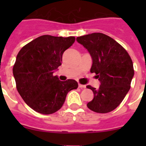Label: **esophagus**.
Segmentation results:
<instances>
[{
	"instance_id": "obj_1",
	"label": "esophagus",
	"mask_w": 146,
	"mask_h": 146,
	"mask_svg": "<svg viewBox=\"0 0 146 146\" xmlns=\"http://www.w3.org/2000/svg\"><path fill=\"white\" fill-rule=\"evenodd\" d=\"M79 88H80V89H84V88H86V86L85 85L79 84Z\"/></svg>"
}]
</instances>
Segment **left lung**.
<instances>
[{"instance_id": "1", "label": "left lung", "mask_w": 146, "mask_h": 146, "mask_svg": "<svg viewBox=\"0 0 146 146\" xmlns=\"http://www.w3.org/2000/svg\"><path fill=\"white\" fill-rule=\"evenodd\" d=\"M92 59L90 72L96 73L99 88L92 90L93 99L87 104L96 113H108L122 102L130 89L133 64L127 51L112 38L103 33H92L76 38Z\"/></svg>"}]
</instances>
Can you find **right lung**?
Returning <instances> with one entry per match:
<instances>
[{
	"mask_svg": "<svg viewBox=\"0 0 146 146\" xmlns=\"http://www.w3.org/2000/svg\"><path fill=\"white\" fill-rule=\"evenodd\" d=\"M75 37L44 35L19 50L13 67L17 91L26 104L36 112L50 114L63 106L69 92L77 89L74 80H59L54 73L61 65L62 56Z\"/></svg>",
	"mask_w": 146,
	"mask_h": 146,
	"instance_id": "right-lung-1",
	"label": "right lung"
}]
</instances>
